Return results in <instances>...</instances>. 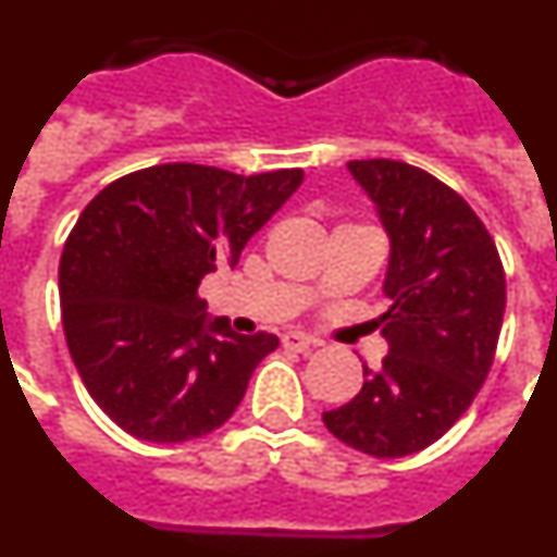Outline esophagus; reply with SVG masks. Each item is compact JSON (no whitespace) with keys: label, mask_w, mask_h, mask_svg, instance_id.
<instances>
[{"label":"esophagus","mask_w":557,"mask_h":557,"mask_svg":"<svg viewBox=\"0 0 557 557\" xmlns=\"http://www.w3.org/2000/svg\"><path fill=\"white\" fill-rule=\"evenodd\" d=\"M282 346L289 348V351H309L312 346H318V339L304 332H287L282 334Z\"/></svg>","instance_id":"1"}]
</instances>
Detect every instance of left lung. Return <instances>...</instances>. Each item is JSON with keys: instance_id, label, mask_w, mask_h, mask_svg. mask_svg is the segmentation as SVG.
Masks as SVG:
<instances>
[{"instance_id": "1", "label": "left lung", "mask_w": 557, "mask_h": 557, "mask_svg": "<svg viewBox=\"0 0 557 557\" xmlns=\"http://www.w3.org/2000/svg\"><path fill=\"white\" fill-rule=\"evenodd\" d=\"M391 236L387 357L323 424L373 457L426 449L469 410L494 366L505 270L488 228L451 186L391 159L348 161Z\"/></svg>"}]
</instances>
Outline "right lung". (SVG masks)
<instances>
[{"label": "right lung", "mask_w": 557, "mask_h": 557, "mask_svg": "<svg viewBox=\"0 0 557 557\" xmlns=\"http://www.w3.org/2000/svg\"><path fill=\"white\" fill-rule=\"evenodd\" d=\"M301 181L304 170L159 164L83 209L58 268L63 334L86 391L127 435L184 444L234 416L278 337L209 321L200 278L239 262Z\"/></svg>", "instance_id": "obj_1"}]
</instances>
